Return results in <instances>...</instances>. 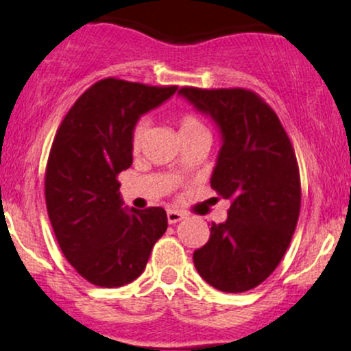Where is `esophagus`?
<instances>
[{"mask_svg":"<svg viewBox=\"0 0 351 351\" xmlns=\"http://www.w3.org/2000/svg\"><path fill=\"white\" fill-rule=\"evenodd\" d=\"M167 217H168V223L175 224V223H178V221L183 219L184 213L176 211V209H168V211H167Z\"/></svg>","mask_w":351,"mask_h":351,"instance_id":"1","label":"esophagus"}]
</instances>
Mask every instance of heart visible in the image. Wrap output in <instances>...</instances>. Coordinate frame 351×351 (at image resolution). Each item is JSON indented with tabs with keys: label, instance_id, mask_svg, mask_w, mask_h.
<instances>
[{
	"label": "heart",
	"instance_id": "b5f03b06",
	"mask_svg": "<svg viewBox=\"0 0 351 351\" xmlns=\"http://www.w3.org/2000/svg\"><path fill=\"white\" fill-rule=\"evenodd\" d=\"M145 132H147V120L140 119L138 122L134 125V130H132V148L136 150L142 145V140L145 136ZM198 132H206V127H204L203 122L198 119L196 115L193 114H183L180 117V134L183 135H191V134H198Z\"/></svg>",
	"mask_w": 351,
	"mask_h": 351
}]
</instances>
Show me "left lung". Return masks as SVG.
Instances as JSON below:
<instances>
[{
	"label": "left lung",
	"instance_id": "8db88e82",
	"mask_svg": "<svg viewBox=\"0 0 351 351\" xmlns=\"http://www.w3.org/2000/svg\"><path fill=\"white\" fill-rule=\"evenodd\" d=\"M223 136L211 188L231 201L226 223L211 224L193 254L196 271L217 291H251L267 279L291 244L300 213V173L279 117L247 88L181 87Z\"/></svg>",
	"mask_w": 351,
	"mask_h": 351
}]
</instances>
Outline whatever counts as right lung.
I'll return each mask as SVG.
<instances>
[{"mask_svg":"<svg viewBox=\"0 0 351 351\" xmlns=\"http://www.w3.org/2000/svg\"><path fill=\"white\" fill-rule=\"evenodd\" d=\"M176 88L102 79L75 100L56 132L44 180L47 215L64 257L99 287L135 280L168 228L163 208H122L117 176L134 160L136 120Z\"/></svg>","mask_w":351,"mask_h":351,"instance_id":"right-lung-1","label":"right lung"}]
</instances>
